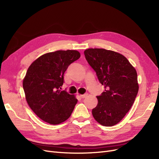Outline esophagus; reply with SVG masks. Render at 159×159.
Segmentation results:
<instances>
[{"mask_svg":"<svg viewBox=\"0 0 159 159\" xmlns=\"http://www.w3.org/2000/svg\"><path fill=\"white\" fill-rule=\"evenodd\" d=\"M88 95V93H84V94H83V95H80L81 98H85L87 97Z\"/></svg>","mask_w":159,"mask_h":159,"instance_id":"esophagus-1","label":"esophagus"}]
</instances>
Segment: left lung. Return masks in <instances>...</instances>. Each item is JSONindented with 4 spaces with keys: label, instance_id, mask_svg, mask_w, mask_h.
Segmentation results:
<instances>
[{
    "label": "left lung",
    "instance_id": "left-lung-1",
    "mask_svg": "<svg viewBox=\"0 0 159 159\" xmlns=\"http://www.w3.org/2000/svg\"><path fill=\"white\" fill-rule=\"evenodd\" d=\"M84 55L105 89L97 96L98 103L92 109L93 116L103 126H113L125 116L136 98L137 71L125 57L111 50L89 48Z\"/></svg>",
    "mask_w": 159,
    "mask_h": 159
}]
</instances>
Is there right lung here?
I'll return each mask as SVG.
<instances>
[{"mask_svg": "<svg viewBox=\"0 0 159 159\" xmlns=\"http://www.w3.org/2000/svg\"><path fill=\"white\" fill-rule=\"evenodd\" d=\"M80 57L76 50H57L41 56L28 68L23 80L26 102L44 121L60 124L73 112L78 99L60 89L65 71Z\"/></svg>", "mask_w": 159, "mask_h": 159, "instance_id": "1", "label": "right lung"}]
</instances>
